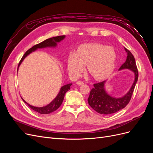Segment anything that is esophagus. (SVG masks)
Listing matches in <instances>:
<instances>
[{
    "label": "esophagus",
    "mask_w": 153,
    "mask_h": 153,
    "mask_svg": "<svg viewBox=\"0 0 153 153\" xmlns=\"http://www.w3.org/2000/svg\"><path fill=\"white\" fill-rule=\"evenodd\" d=\"M76 84L78 85H82L83 84H84V82H82V81H78L76 82Z\"/></svg>",
    "instance_id": "esophagus-1"
}]
</instances>
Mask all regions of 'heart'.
<instances>
[{"label": "heart", "instance_id": "obj_1", "mask_svg": "<svg viewBox=\"0 0 153 153\" xmlns=\"http://www.w3.org/2000/svg\"><path fill=\"white\" fill-rule=\"evenodd\" d=\"M116 53L111 47L99 43L83 44L68 59V69L73 76H78L87 65V71L97 80H103L112 73Z\"/></svg>", "mask_w": 153, "mask_h": 153}]
</instances>
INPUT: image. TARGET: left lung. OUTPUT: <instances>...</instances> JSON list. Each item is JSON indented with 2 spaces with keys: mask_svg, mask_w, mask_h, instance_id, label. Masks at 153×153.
Wrapping results in <instances>:
<instances>
[{
  "mask_svg": "<svg viewBox=\"0 0 153 153\" xmlns=\"http://www.w3.org/2000/svg\"><path fill=\"white\" fill-rule=\"evenodd\" d=\"M127 52L126 61L120 67L119 70L129 69L133 71L135 75V80L130 89L121 98H114L108 95L105 90L106 80L94 84V87L91 90L88 103L91 107L96 112L103 115H110L118 112L124 108L130 101L135 85L138 80V72L136 65V62L133 54L124 48Z\"/></svg>",
  "mask_w": 153,
  "mask_h": 153,
  "instance_id": "left-lung-1",
  "label": "left lung"
}]
</instances>
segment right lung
I'll return each mask as SVG.
<instances>
[{"label": "right lung", "instance_id": "right-lung-1", "mask_svg": "<svg viewBox=\"0 0 153 153\" xmlns=\"http://www.w3.org/2000/svg\"><path fill=\"white\" fill-rule=\"evenodd\" d=\"M64 38H65V36H59L56 37H53V38L46 39L43 41V42L33 46L32 48H30V49L27 50L24 55V56L22 57L19 64H18V69L19 68L22 62L23 61V60H24L27 55L30 54L31 52H34V51H35L38 48H43L46 47H55L57 46V43L60 42V41H62L63 39H64ZM71 85L72 84H68L62 86L61 88V90H60L59 94L56 96V98H55L50 104L47 105V106H43V107H36V106L30 105L29 104L27 103L25 101H24V100H23L22 98V99L30 108L36 111V112H38L41 114H48L54 112V111H55L57 109H58L59 106L61 105L62 101L64 100V95H65L66 92L68 91L70 89V87Z\"/></svg>", "mask_w": 153, "mask_h": 153}]
</instances>
